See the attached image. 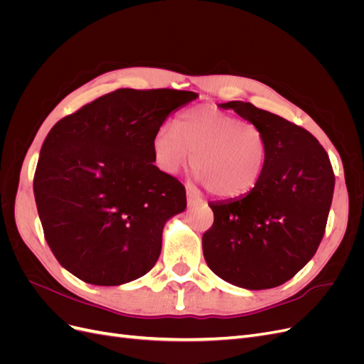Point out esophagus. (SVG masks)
Here are the masks:
<instances>
[{
	"instance_id": "1",
	"label": "esophagus",
	"mask_w": 364,
	"mask_h": 364,
	"mask_svg": "<svg viewBox=\"0 0 364 364\" xmlns=\"http://www.w3.org/2000/svg\"><path fill=\"white\" fill-rule=\"evenodd\" d=\"M186 200H188V205H196L202 202V199H199L191 190H186Z\"/></svg>"
}]
</instances>
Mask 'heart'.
<instances>
[{"instance_id":"heart-1","label":"heart","mask_w":364,"mask_h":364,"mask_svg":"<svg viewBox=\"0 0 364 364\" xmlns=\"http://www.w3.org/2000/svg\"><path fill=\"white\" fill-rule=\"evenodd\" d=\"M153 153L165 173L181 171L191 159L197 182L209 193L238 197L252 191L262 178L269 141L264 130L250 121L214 106H199L176 118L174 129H158Z\"/></svg>"}]
</instances>
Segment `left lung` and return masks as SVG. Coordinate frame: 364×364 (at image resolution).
<instances>
[{"label": "left lung", "instance_id": "obj_1", "mask_svg": "<svg viewBox=\"0 0 364 364\" xmlns=\"http://www.w3.org/2000/svg\"><path fill=\"white\" fill-rule=\"evenodd\" d=\"M222 107L264 130L269 159L258 185L246 196L209 203L214 223L203 234V255L217 277L237 287H278L321 245L334 193L333 165L304 127L252 103L229 102Z\"/></svg>", "mask_w": 364, "mask_h": 364}]
</instances>
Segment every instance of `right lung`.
<instances>
[{"mask_svg":"<svg viewBox=\"0 0 364 364\" xmlns=\"http://www.w3.org/2000/svg\"><path fill=\"white\" fill-rule=\"evenodd\" d=\"M178 90H117L58 121L43 141L33 191L60 266L94 285H121L155 266L165 222L186 208L183 185L161 171L153 136Z\"/></svg>","mask_w":364,"mask_h":364,"instance_id":"add662e5","label":"right lung"}]
</instances>
